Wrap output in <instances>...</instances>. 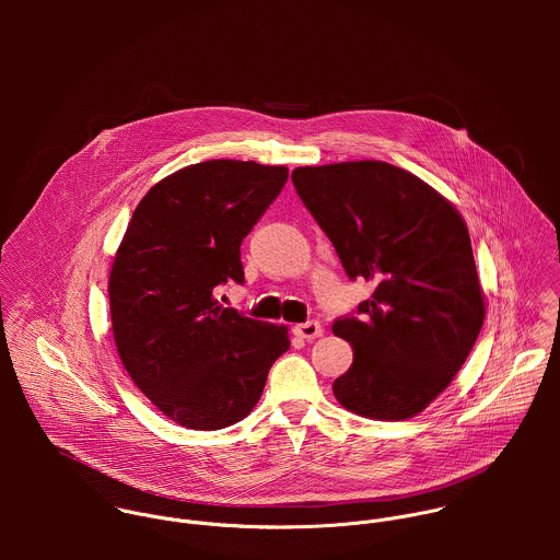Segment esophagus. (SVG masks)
<instances>
[{"instance_id":"34e87169","label":"esophagus","mask_w":560,"mask_h":560,"mask_svg":"<svg viewBox=\"0 0 560 560\" xmlns=\"http://www.w3.org/2000/svg\"><path fill=\"white\" fill-rule=\"evenodd\" d=\"M293 331L300 336V338H306V340H315L323 336V327H320L319 320H306V323H298L293 327Z\"/></svg>"}]
</instances>
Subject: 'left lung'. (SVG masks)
Segmentation results:
<instances>
[{
    "label": "left lung",
    "instance_id": "1",
    "mask_svg": "<svg viewBox=\"0 0 560 560\" xmlns=\"http://www.w3.org/2000/svg\"><path fill=\"white\" fill-rule=\"evenodd\" d=\"M291 178L347 276L375 282L360 319L331 325L353 349L334 397L371 420L418 416L464 366L485 319L462 213L386 161L304 165Z\"/></svg>",
    "mask_w": 560,
    "mask_h": 560
}]
</instances>
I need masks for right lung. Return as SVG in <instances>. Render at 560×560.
<instances>
[{
	"instance_id": "right-lung-1",
	"label": "right lung",
	"mask_w": 560,
	"mask_h": 560,
	"mask_svg": "<svg viewBox=\"0 0 560 560\" xmlns=\"http://www.w3.org/2000/svg\"><path fill=\"white\" fill-rule=\"evenodd\" d=\"M289 178L284 165L211 160L155 183L109 269L112 334L125 371L163 416L215 431L260 399L289 327L220 306L243 282L240 245Z\"/></svg>"
}]
</instances>
